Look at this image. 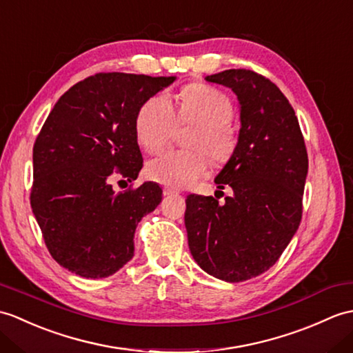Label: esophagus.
I'll return each mask as SVG.
<instances>
[{
	"label": "esophagus",
	"instance_id": "1",
	"mask_svg": "<svg viewBox=\"0 0 353 353\" xmlns=\"http://www.w3.org/2000/svg\"><path fill=\"white\" fill-rule=\"evenodd\" d=\"M179 190H174V188H170V186H163V195H174L179 194Z\"/></svg>",
	"mask_w": 353,
	"mask_h": 353
}]
</instances>
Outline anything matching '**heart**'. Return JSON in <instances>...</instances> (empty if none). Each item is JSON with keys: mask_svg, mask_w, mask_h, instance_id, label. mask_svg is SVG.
<instances>
[{"mask_svg": "<svg viewBox=\"0 0 353 353\" xmlns=\"http://www.w3.org/2000/svg\"><path fill=\"white\" fill-rule=\"evenodd\" d=\"M233 103L228 96L206 84H191L180 93L179 123H196L191 137L194 150H165L147 165V174L171 188L191 186L209 167V157L225 162L236 147V134L230 125ZM176 111L170 96L161 93L150 97L138 111L135 132L139 145L157 152L165 145L176 129Z\"/></svg>", "mask_w": 353, "mask_h": 353, "instance_id": "obj_1", "label": "heart"}]
</instances>
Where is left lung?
Segmentation results:
<instances>
[{
  "instance_id": "1",
  "label": "left lung",
  "mask_w": 353,
  "mask_h": 353,
  "mask_svg": "<svg viewBox=\"0 0 353 353\" xmlns=\"http://www.w3.org/2000/svg\"><path fill=\"white\" fill-rule=\"evenodd\" d=\"M232 88L241 129L234 152L215 177L232 196L186 199L185 225L194 260L204 272L227 283L263 274L296 233L308 157L292 105L281 90L247 69L206 77Z\"/></svg>"
}]
</instances>
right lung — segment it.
Masks as SVG:
<instances>
[{"label":"right lung","mask_w":353,"mask_h":353,"mask_svg":"<svg viewBox=\"0 0 353 353\" xmlns=\"http://www.w3.org/2000/svg\"><path fill=\"white\" fill-rule=\"evenodd\" d=\"M174 81L97 73L70 87L49 112L32 149L30 200L49 252L70 272L106 278L134 257L135 228L158 208L162 190L145 182L116 194L110 177H138V111Z\"/></svg>","instance_id":"obj_1"}]
</instances>
